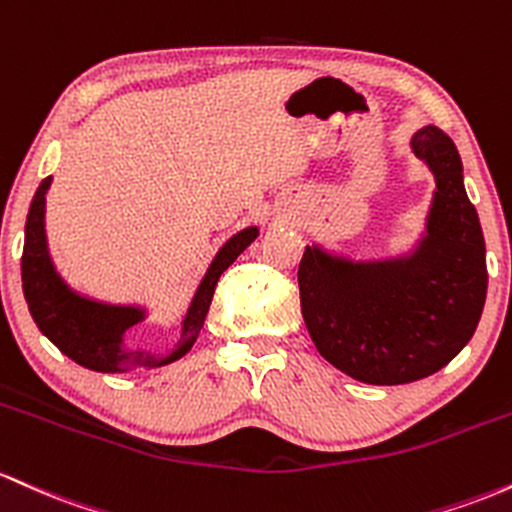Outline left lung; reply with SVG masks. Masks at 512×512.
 I'll return each instance as SVG.
<instances>
[{"instance_id":"left-lung-1","label":"left lung","mask_w":512,"mask_h":512,"mask_svg":"<svg viewBox=\"0 0 512 512\" xmlns=\"http://www.w3.org/2000/svg\"><path fill=\"white\" fill-rule=\"evenodd\" d=\"M411 147L438 186L418 249L389 261H348L307 246L297 271L314 346L365 384L438 372L474 336L486 302V244L455 142L426 125Z\"/></svg>"}]
</instances>
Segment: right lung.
Segmentation results:
<instances>
[{
  "instance_id": "add662e5",
  "label": "right lung",
  "mask_w": 512,
  "mask_h": 512,
  "mask_svg": "<svg viewBox=\"0 0 512 512\" xmlns=\"http://www.w3.org/2000/svg\"><path fill=\"white\" fill-rule=\"evenodd\" d=\"M50 181H53L50 176L43 179L36 195H33L31 210H28L26 217L24 256H21L24 297L38 329L67 358L96 372H125L130 365L162 367L186 355L193 348V343L198 341L200 329H203L217 280L232 266L234 258L258 237V229H241L217 251L215 261L210 263L208 273H205L203 283H200L191 307H188L186 319H183L179 343L166 358L145 353V350L130 353V350L123 348V336L130 326L140 324L145 319V309L103 304L77 295L57 275L53 261H50L48 239H45V193H48Z\"/></svg>"
}]
</instances>
